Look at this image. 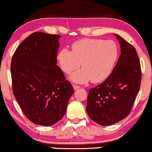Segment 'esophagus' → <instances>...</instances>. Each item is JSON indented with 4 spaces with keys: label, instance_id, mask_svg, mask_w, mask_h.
<instances>
[{
    "label": "esophagus",
    "instance_id": "1",
    "mask_svg": "<svg viewBox=\"0 0 152 152\" xmlns=\"http://www.w3.org/2000/svg\"><path fill=\"white\" fill-rule=\"evenodd\" d=\"M73 88H74L75 90H76V89H79V88H80V86H78V85H73Z\"/></svg>",
    "mask_w": 152,
    "mask_h": 152
}]
</instances>
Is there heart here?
Returning <instances> with one entry per match:
<instances>
[{
  "label": "heart",
  "mask_w": 152,
  "mask_h": 152,
  "mask_svg": "<svg viewBox=\"0 0 152 152\" xmlns=\"http://www.w3.org/2000/svg\"><path fill=\"white\" fill-rule=\"evenodd\" d=\"M72 51L63 48L57 56L62 70L70 73L82 65V68L73 73L70 78L78 83L91 81L98 83L110 75L119 56V48L112 40L82 39L72 44Z\"/></svg>",
  "instance_id": "b5f03b06"
}]
</instances>
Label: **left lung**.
<instances>
[{
  "instance_id": "8db88e82",
  "label": "left lung",
  "mask_w": 152,
  "mask_h": 152,
  "mask_svg": "<svg viewBox=\"0 0 152 152\" xmlns=\"http://www.w3.org/2000/svg\"><path fill=\"white\" fill-rule=\"evenodd\" d=\"M121 54L111 74L104 82L91 88L87 96V112L101 125H110L130 114L142 80L140 59L134 46L115 34Z\"/></svg>"
}]
</instances>
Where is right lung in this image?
Returning <instances> with one entry per match:
<instances>
[{
    "label": "right lung",
    "instance_id": "1",
    "mask_svg": "<svg viewBox=\"0 0 152 152\" xmlns=\"http://www.w3.org/2000/svg\"><path fill=\"white\" fill-rule=\"evenodd\" d=\"M60 35L34 32L18 46L11 61L13 94L26 117L50 126L62 119L74 93L57 65Z\"/></svg>",
    "mask_w": 152,
    "mask_h": 152
}]
</instances>
